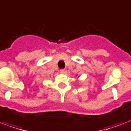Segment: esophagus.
<instances>
[{
  "instance_id": "1",
  "label": "esophagus",
  "mask_w": 131,
  "mask_h": 131,
  "mask_svg": "<svg viewBox=\"0 0 131 131\" xmlns=\"http://www.w3.org/2000/svg\"><path fill=\"white\" fill-rule=\"evenodd\" d=\"M60 72L61 74H65V73L66 72V70L65 69H61V70H60Z\"/></svg>"
}]
</instances>
